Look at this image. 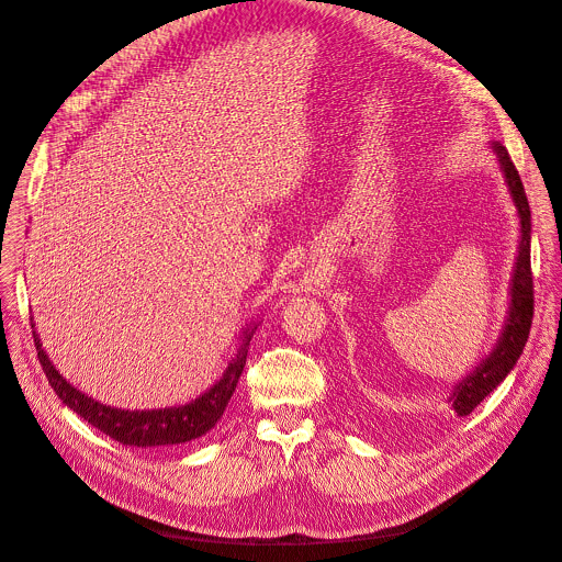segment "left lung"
Instances as JSON below:
<instances>
[{
    "label": "left lung",
    "mask_w": 562,
    "mask_h": 562,
    "mask_svg": "<svg viewBox=\"0 0 562 562\" xmlns=\"http://www.w3.org/2000/svg\"><path fill=\"white\" fill-rule=\"evenodd\" d=\"M493 153L497 155V164L504 176L506 189L510 200L517 209V218H520V245H517L515 266L508 285V311L504 317L502 333L495 341V347L486 358L480 360L468 375H463L454 386L448 403L457 412V416H468L477 407L493 390H497L499 382L513 371V367L520 360L525 344L529 339L531 319H533V277H531V209L522 187L520 176L499 142L491 144Z\"/></svg>",
    "instance_id": "8db88e82"
}]
</instances>
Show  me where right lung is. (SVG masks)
<instances>
[{
	"mask_svg": "<svg viewBox=\"0 0 562 562\" xmlns=\"http://www.w3.org/2000/svg\"><path fill=\"white\" fill-rule=\"evenodd\" d=\"M31 328H35V324ZM254 333H256V324H249L243 330L236 356L229 360L221 380L213 386H209L202 396L178 407L135 409V412L103 405L92 396L76 390L74 384H69L60 375V371L54 367L45 349H42V341L35 330H33V341H35V351H37L42 371L47 373V380L54 386L56 396L69 409H74L82 420H88L92 427L101 429L103 435H108L110 439L123 446L159 448V446H178V443H189L193 439H200L221 420V416L229 405L232 394L236 392V384L243 373L247 349Z\"/></svg>",
	"mask_w": 562,
	"mask_h": 562,
	"instance_id": "add662e5",
	"label": "right lung"
}]
</instances>
